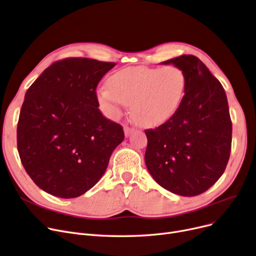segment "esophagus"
<instances>
[{
  "label": "esophagus",
  "mask_w": 256,
  "mask_h": 256,
  "mask_svg": "<svg viewBox=\"0 0 256 256\" xmlns=\"http://www.w3.org/2000/svg\"><path fill=\"white\" fill-rule=\"evenodd\" d=\"M132 132H133V129H131V128H129V127H125V128H124V133H125V136H126V138H128Z\"/></svg>",
  "instance_id": "1"
}]
</instances>
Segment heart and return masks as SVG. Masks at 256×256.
Returning a JSON list of instances; mask_svg holds the SVG:
<instances>
[{
    "label": "heart",
    "mask_w": 256,
    "mask_h": 256,
    "mask_svg": "<svg viewBox=\"0 0 256 256\" xmlns=\"http://www.w3.org/2000/svg\"><path fill=\"white\" fill-rule=\"evenodd\" d=\"M186 86V72L178 66H129L109 76L108 85L96 90V98L109 118L116 120L122 108L131 105L133 120L151 128L164 125L176 114Z\"/></svg>",
    "instance_id": "1"
}]
</instances>
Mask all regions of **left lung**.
I'll return each instance as SVG.
<instances>
[{
  "instance_id": "8db88e82",
  "label": "left lung",
  "mask_w": 256,
  "mask_h": 256,
  "mask_svg": "<svg viewBox=\"0 0 256 256\" xmlns=\"http://www.w3.org/2000/svg\"><path fill=\"white\" fill-rule=\"evenodd\" d=\"M162 64L184 70L186 86L176 114L156 129L146 130V166L153 179L179 196L208 190L224 173L231 150V124L222 84L192 55Z\"/></svg>"
}]
</instances>
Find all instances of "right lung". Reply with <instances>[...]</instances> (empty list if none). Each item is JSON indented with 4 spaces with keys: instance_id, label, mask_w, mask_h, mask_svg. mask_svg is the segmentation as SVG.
<instances>
[{
    "instance_id": "right-lung-1",
    "label": "right lung",
    "mask_w": 256,
    "mask_h": 256,
    "mask_svg": "<svg viewBox=\"0 0 256 256\" xmlns=\"http://www.w3.org/2000/svg\"><path fill=\"white\" fill-rule=\"evenodd\" d=\"M114 62L66 58L46 68L26 92L18 123L20 162L34 184L59 198H76L105 173L124 140L104 118L96 85Z\"/></svg>"
}]
</instances>
